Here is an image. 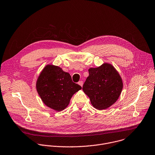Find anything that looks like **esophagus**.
Wrapping results in <instances>:
<instances>
[{"label":"esophagus","mask_w":155,"mask_h":155,"mask_svg":"<svg viewBox=\"0 0 155 155\" xmlns=\"http://www.w3.org/2000/svg\"><path fill=\"white\" fill-rule=\"evenodd\" d=\"M83 84H84V82H83V81H79V82H78V84H79V85H81V87L83 86Z\"/></svg>","instance_id":"esophagus-1"}]
</instances>
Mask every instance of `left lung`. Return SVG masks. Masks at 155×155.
<instances>
[{
	"label": "left lung",
	"instance_id": "8db88e82",
	"mask_svg": "<svg viewBox=\"0 0 155 155\" xmlns=\"http://www.w3.org/2000/svg\"><path fill=\"white\" fill-rule=\"evenodd\" d=\"M88 71L83 91L95 108L99 110L108 108L117 101L121 93L123 85L120 74L107 63L97 68H90Z\"/></svg>",
	"mask_w": 155,
	"mask_h": 155
}]
</instances>
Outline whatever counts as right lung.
<instances>
[{"label": "right lung", "mask_w": 155, "mask_h": 155, "mask_svg": "<svg viewBox=\"0 0 155 155\" xmlns=\"http://www.w3.org/2000/svg\"><path fill=\"white\" fill-rule=\"evenodd\" d=\"M36 88L43 103L56 111L67 107L73 95L82 88L72 81L68 73L53 65L44 68L38 78Z\"/></svg>", "instance_id": "right-lung-1"}]
</instances>
